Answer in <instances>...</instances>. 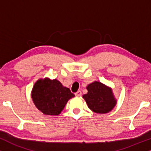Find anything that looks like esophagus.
I'll list each match as a JSON object with an SVG mask.
<instances>
[{
  "label": "esophagus",
  "instance_id": "1",
  "mask_svg": "<svg viewBox=\"0 0 151 151\" xmlns=\"http://www.w3.org/2000/svg\"><path fill=\"white\" fill-rule=\"evenodd\" d=\"M81 95H82L81 91H78L76 92V93H75V96H76V97H80V96H81Z\"/></svg>",
  "mask_w": 151,
  "mask_h": 151
}]
</instances>
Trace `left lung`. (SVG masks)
<instances>
[{
  "instance_id": "left-lung-1",
  "label": "left lung",
  "mask_w": 151,
  "mask_h": 151,
  "mask_svg": "<svg viewBox=\"0 0 151 151\" xmlns=\"http://www.w3.org/2000/svg\"><path fill=\"white\" fill-rule=\"evenodd\" d=\"M88 93L83 98L88 107L96 113H107L116 105L117 100L111 88L100 82L95 81L86 86Z\"/></svg>"
}]
</instances>
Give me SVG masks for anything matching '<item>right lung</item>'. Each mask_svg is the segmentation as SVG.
I'll list each match as a JSON object with an SVG mask.
<instances>
[{
  "instance_id": "add662e5",
  "label": "right lung",
  "mask_w": 151,
  "mask_h": 151,
  "mask_svg": "<svg viewBox=\"0 0 151 151\" xmlns=\"http://www.w3.org/2000/svg\"><path fill=\"white\" fill-rule=\"evenodd\" d=\"M75 96L69 88L56 79H40L34 84L32 98L36 108L43 114L58 115L69 99Z\"/></svg>"
}]
</instances>
